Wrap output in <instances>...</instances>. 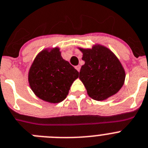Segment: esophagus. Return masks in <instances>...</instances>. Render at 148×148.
I'll list each match as a JSON object with an SVG mask.
<instances>
[{
	"instance_id": "obj_1",
	"label": "esophagus",
	"mask_w": 148,
	"mask_h": 148,
	"mask_svg": "<svg viewBox=\"0 0 148 148\" xmlns=\"http://www.w3.org/2000/svg\"><path fill=\"white\" fill-rule=\"evenodd\" d=\"M75 69H77V71L79 72V71H80V69H81V66L80 65L76 66H75Z\"/></svg>"
}]
</instances>
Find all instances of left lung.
Instances as JSON below:
<instances>
[{
  "instance_id": "8db88e82",
  "label": "left lung",
  "mask_w": 148,
  "mask_h": 148,
  "mask_svg": "<svg viewBox=\"0 0 148 148\" xmlns=\"http://www.w3.org/2000/svg\"><path fill=\"white\" fill-rule=\"evenodd\" d=\"M83 54L79 79L90 98L97 101L114 95L124 84L125 70L116 55L108 48L94 45L92 49L79 48Z\"/></svg>"
}]
</instances>
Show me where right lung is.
<instances>
[{
	"instance_id": "add662e5",
	"label": "right lung",
	"mask_w": 148,
	"mask_h": 148,
	"mask_svg": "<svg viewBox=\"0 0 148 148\" xmlns=\"http://www.w3.org/2000/svg\"><path fill=\"white\" fill-rule=\"evenodd\" d=\"M79 72L61 57L58 47L40 51L31 66L28 82L35 95L50 103L62 102L68 95Z\"/></svg>"
}]
</instances>
